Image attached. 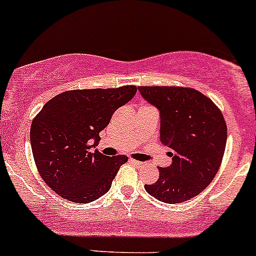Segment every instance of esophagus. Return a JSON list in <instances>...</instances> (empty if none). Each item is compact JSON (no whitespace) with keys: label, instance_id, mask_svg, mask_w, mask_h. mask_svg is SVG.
Here are the masks:
<instances>
[{"label":"esophagus","instance_id":"34e87169","mask_svg":"<svg viewBox=\"0 0 256 256\" xmlns=\"http://www.w3.org/2000/svg\"><path fill=\"white\" fill-rule=\"evenodd\" d=\"M130 162H132L134 165H136L137 168H141L143 166V162H138V160H134V159H130Z\"/></svg>","mask_w":256,"mask_h":256}]
</instances>
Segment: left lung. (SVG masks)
<instances>
[{"mask_svg": "<svg viewBox=\"0 0 256 256\" xmlns=\"http://www.w3.org/2000/svg\"><path fill=\"white\" fill-rule=\"evenodd\" d=\"M142 97L160 114V142L171 148L172 162L159 168L150 196L168 204L203 192L218 171L226 148L227 126L210 98L190 87L140 86Z\"/></svg>", "mask_w": 256, "mask_h": 256, "instance_id": "8db88e82", "label": "left lung"}]
</instances>
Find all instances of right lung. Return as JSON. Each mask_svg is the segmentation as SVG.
Returning <instances> with one entry per match:
<instances>
[{
  "label": "right lung",
  "mask_w": 256,
  "mask_h": 256,
  "mask_svg": "<svg viewBox=\"0 0 256 256\" xmlns=\"http://www.w3.org/2000/svg\"><path fill=\"white\" fill-rule=\"evenodd\" d=\"M136 91V86L72 90L53 97L36 115L30 128L34 160L58 196L86 204L108 192L128 156L110 158L92 148L114 112Z\"/></svg>",
  "instance_id": "right-lung-1"
}]
</instances>
